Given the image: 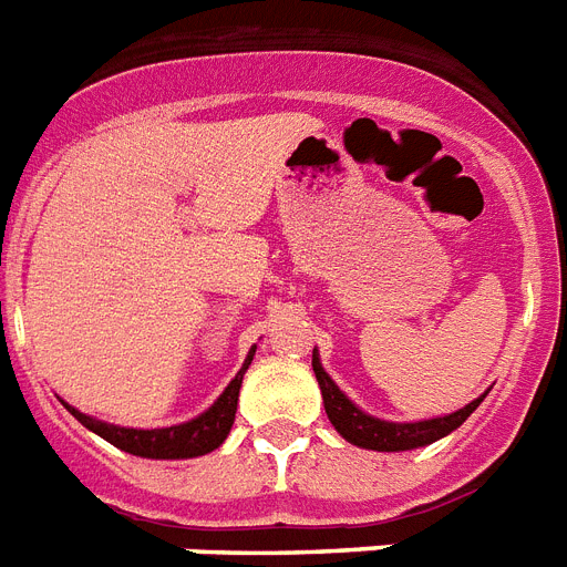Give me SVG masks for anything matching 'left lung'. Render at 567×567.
Segmentation results:
<instances>
[{
	"label": "left lung",
	"instance_id": "1",
	"mask_svg": "<svg viewBox=\"0 0 567 567\" xmlns=\"http://www.w3.org/2000/svg\"><path fill=\"white\" fill-rule=\"evenodd\" d=\"M312 371H316L318 388H321V396H324L327 417L336 425V432L348 443H353V446L373 449V452H409V449H420L441 441V437L455 432L457 425L466 423V417L478 409L486 396L481 394L478 400H472L470 405H463V409H457L455 414H446V417L417 420V423H391V420L364 414L362 409H357L348 396L341 394L339 385L321 368L318 350H312Z\"/></svg>",
	"mask_w": 567,
	"mask_h": 567
}]
</instances>
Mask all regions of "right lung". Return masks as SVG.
Instances as JSON below:
<instances>
[{
	"label": "right lung",
	"instance_id": "add662e5",
	"mask_svg": "<svg viewBox=\"0 0 567 567\" xmlns=\"http://www.w3.org/2000/svg\"><path fill=\"white\" fill-rule=\"evenodd\" d=\"M255 350H249V357L237 371V377L228 382V388L217 396V402L208 411H203L199 417L188 420V423L167 425V429H126V425H112L104 420H95L78 411L74 405L63 402L65 409L72 411V417L83 423L89 432H95L97 437H104L106 443L118 446L121 452L138 457H156V461H182V457H199L223 446V441L231 432L234 414H237V396H240L243 373L249 371Z\"/></svg>",
	"mask_w": 567,
	"mask_h": 567
}]
</instances>
